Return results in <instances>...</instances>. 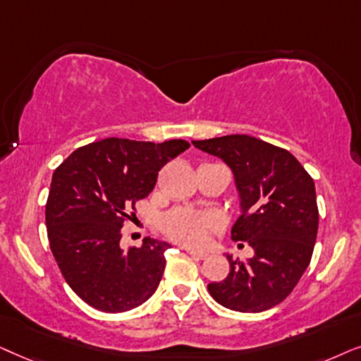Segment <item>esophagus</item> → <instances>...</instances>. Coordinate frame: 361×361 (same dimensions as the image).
<instances>
[{"instance_id":"34e87169","label":"esophagus","mask_w":361,"mask_h":361,"mask_svg":"<svg viewBox=\"0 0 361 361\" xmlns=\"http://www.w3.org/2000/svg\"><path fill=\"white\" fill-rule=\"evenodd\" d=\"M186 252L190 254L191 257L196 259V261H201V259H206L208 257V254L206 252H201V251H191V249H186Z\"/></svg>"}]
</instances>
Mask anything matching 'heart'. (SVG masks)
<instances>
[{"label": "heart", "instance_id": "heart-1", "mask_svg": "<svg viewBox=\"0 0 361 361\" xmlns=\"http://www.w3.org/2000/svg\"><path fill=\"white\" fill-rule=\"evenodd\" d=\"M161 228L173 241L185 246L198 247L219 228V221L213 214L196 213L190 209H175L161 221Z\"/></svg>", "mask_w": 361, "mask_h": 361}]
</instances>
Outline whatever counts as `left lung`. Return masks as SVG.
I'll return each instance as SVG.
<instances>
[{
    "instance_id": "8db88e82",
    "label": "left lung",
    "mask_w": 361,
    "mask_h": 361,
    "mask_svg": "<svg viewBox=\"0 0 361 361\" xmlns=\"http://www.w3.org/2000/svg\"><path fill=\"white\" fill-rule=\"evenodd\" d=\"M193 145L233 171L241 216L231 238L254 249L247 262L228 254V277L208 284L209 294L236 312L272 309L310 264L319 229L314 180L290 152L256 137L226 135Z\"/></svg>"
}]
</instances>
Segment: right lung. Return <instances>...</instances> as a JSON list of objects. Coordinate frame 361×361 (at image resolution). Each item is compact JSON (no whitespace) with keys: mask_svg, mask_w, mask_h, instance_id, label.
<instances>
[{"mask_svg":"<svg viewBox=\"0 0 361 361\" xmlns=\"http://www.w3.org/2000/svg\"><path fill=\"white\" fill-rule=\"evenodd\" d=\"M186 148V140L104 138L77 148L52 173L46 203L49 246L66 282L85 304L118 314L157 290L170 244L145 238L142 247L123 251L122 228L135 216L137 201L155 188L163 165Z\"/></svg>","mask_w":361,"mask_h":361,"instance_id":"add662e5","label":"right lung"}]
</instances>
